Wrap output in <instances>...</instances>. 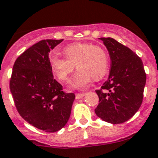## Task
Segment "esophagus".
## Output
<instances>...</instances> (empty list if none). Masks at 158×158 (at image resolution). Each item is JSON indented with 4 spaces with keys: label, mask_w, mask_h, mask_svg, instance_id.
Segmentation results:
<instances>
[{
    "label": "esophagus",
    "mask_w": 158,
    "mask_h": 158,
    "mask_svg": "<svg viewBox=\"0 0 158 158\" xmlns=\"http://www.w3.org/2000/svg\"><path fill=\"white\" fill-rule=\"evenodd\" d=\"M85 93H77V94H76V99H81V98H82V97L85 96Z\"/></svg>",
    "instance_id": "34e87169"
}]
</instances>
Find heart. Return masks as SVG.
<instances>
[{"label":"heart","instance_id":"b5f03b06","mask_svg":"<svg viewBox=\"0 0 158 158\" xmlns=\"http://www.w3.org/2000/svg\"><path fill=\"white\" fill-rule=\"evenodd\" d=\"M66 58L55 54L49 56V64L55 77L61 81L68 80L76 68L78 69L70 81V86L75 89H85L92 78L99 80L108 69V56L105 50L91 43H75L64 49Z\"/></svg>","mask_w":158,"mask_h":158}]
</instances>
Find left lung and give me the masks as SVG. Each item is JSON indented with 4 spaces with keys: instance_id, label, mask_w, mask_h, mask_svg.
I'll use <instances>...</instances> for the list:
<instances>
[{
    "instance_id": "left-lung-1",
    "label": "left lung",
    "mask_w": 158,
    "mask_h": 158,
    "mask_svg": "<svg viewBox=\"0 0 158 158\" xmlns=\"http://www.w3.org/2000/svg\"><path fill=\"white\" fill-rule=\"evenodd\" d=\"M109 52L111 70L108 79L96 91L98 117L111 124L129 120L142 105L146 76L142 59L128 47L111 37H101Z\"/></svg>"
}]
</instances>
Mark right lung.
Instances as JSON below:
<instances>
[{
	"instance_id": "right-lung-1",
	"label": "right lung",
	"mask_w": 158,
	"mask_h": 158,
	"mask_svg": "<svg viewBox=\"0 0 158 158\" xmlns=\"http://www.w3.org/2000/svg\"><path fill=\"white\" fill-rule=\"evenodd\" d=\"M63 40H42L25 51L14 63L10 90L19 114L36 128L56 132L71 116L74 93H65L53 77L49 52Z\"/></svg>"
}]
</instances>
